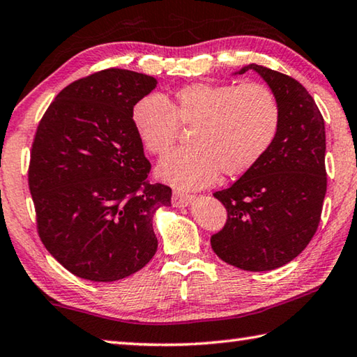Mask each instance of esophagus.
Returning <instances> with one entry per match:
<instances>
[{
	"label": "esophagus",
	"mask_w": 357,
	"mask_h": 357,
	"mask_svg": "<svg viewBox=\"0 0 357 357\" xmlns=\"http://www.w3.org/2000/svg\"><path fill=\"white\" fill-rule=\"evenodd\" d=\"M193 195H187V193H181V192H173L172 195V202L174 207H184L188 206L193 201Z\"/></svg>",
	"instance_id": "1"
}]
</instances>
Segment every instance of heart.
<instances>
[{
    "label": "heart",
    "mask_w": 357,
    "mask_h": 357,
    "mask_svg": "<svg viewBox=\"0 0 357 357\" xmlns=\"http://www.w3.org/2000/svg\"><path fill=\"white\" fill-rule=\"evenodd\" d=\"M139 141L160 156L192 127V146L169 153L158 174L179 188L211 184L220 172L236 178L252 170L275 142L282 108L274 91L263 83H190L172 99L149 94L131 109Z\"/></svg>",
    "instance_id": "b5f03b06"
}]
</instances>
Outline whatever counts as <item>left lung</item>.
<instances>
[{"label":"left lung","mask_w":357,"mask_h":357,"mask_svg":"<svg viewBox=\"0 0 357 357\" xmlns=\"http://www.w3.org/2000/svg\"><path fill=\"white\" fill-rule=\"evenodd\" d=\"M282 108L275 142L252 170L213 197L227 211L226 225L211 236L213 252L244 271H271L302 252L316 234L326 193L325 122L306 88L260 65Z\"/></svg>","instance_id":"obj_1"}]
</instances>
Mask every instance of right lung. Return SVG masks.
<instances>
[{
  "label": "right lung",
  "instance_id": "right-lung-1",
  "mask_svg": "<svg viewBox=\"0 0 357 357\" xmlns=\"http://www.w3.org/2000/svg\"><path fill=\"white\" fill-rule=\"evenodd\" d=\"M155 77L103 69L63 88L35 132L27 179L41 243L71 274L116 282L156 254L153 215L172 188L149 181L131 109Z\"/></svg>",
  "mask_w": 357,
  "mask_h": 357
}]
</instances>
